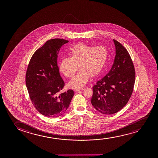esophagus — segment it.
Returning a JSON list of instances; mask_svg holds the SVG:
<instances>
[{"label": "esophagus", "mask_w": 158, "mask_h": 158, "mask_svg": "<svg viewBox=\"0 0 158 158\" xmlns=\"http://www.w3.org/2000/svg\"><path fill=\"white\" fill-rule=\"evenodd\" d=\"M83 89H84V88H80V89H75V91L76 92H78V91H81V90H83Z\"/></svg>", "instance_id": "obj_1"}]
</instances>
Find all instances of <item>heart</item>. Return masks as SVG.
<instances>
[{"label":"heart","mask_w":158,"mask_h":158,"mask_svg":"<svg viewBox=\"0 0 158 158\" xmlns=\"http://www.w3.org/2000/svg\"><path fill=\"white\" fill-rule=\"evenodd\" d=\"M70 57L63 58L59 68L68 78H72L79 69L77 76L69 86L72 88L80 87L88 81L89 76L94 77L100 74L108 60V52L102 46H94L84 43L76 44L71 49Z\"/></svg>","instance_id":"b5f03b06"}]
</instances>
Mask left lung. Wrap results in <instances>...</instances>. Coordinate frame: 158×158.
<instances>
[{
  "label": "left lung",
  "instance_id": "left-lung-1",
  "mask_svg": "<svg viewBox=\"0 0 158 158\" xmlns=\"http://www.w3.org/2000/svg\"><path fill=\"white\" fill-rule=\"evenodd\" d=\"M116 55L110 72L93 87L91 103L99 112L113 114L121 110L132 95L135 72L129 53L113 39Z\"/></svg>",
  "mask_w": 158,
  "mask_h": 158
}]
</instances>
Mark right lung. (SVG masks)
<instances>
[{
	"mask_svg": "<svg viewBox=\"0 0 158 158\" xmlns=\"http://www.w3.org/2000/svg\"><path fill=\"white\" fill-rule=\"evenodd\" d=\"M68 40L56 38L36 50L26 71V85L33 105L41 114L56 118L69 106L74 92L61 93L65 82L60 76L57 58L61 47Z\"/></svg>",
	"mask_w": 158,
	"mask_h": 158,
	"instance_id": "obj_1",
	"label": "right lung"
}]
</instances>
